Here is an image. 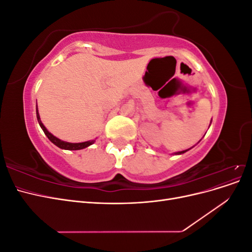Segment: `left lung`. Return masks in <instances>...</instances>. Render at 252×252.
Returning <instances> with one entry per match:
<instances>
[{
    "label": "left lung",
    "instance_id": "left-lung-1",
    "mask_svg": "<svg viewBox=\"0 0 252 252\" xmlns=\"http://www.w3.org/2000/svg\"><path fill=\"white\" fill-rule=\"evenodd\" d=\"M210 123H211V122H210ZM187 150H189V149H187ZM187 150H183V151H179V152H175V155H182V154H185V152H186Z\"/></svg>",
    "mask_w": 252,
    "mask_h": 252
}]
</instances>
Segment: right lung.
Returning a JSON list of instances; mask_svg holds the SVG:
<instances>
[{
    "label": "right lung",
    "mask_w": 252,
    "mask_h": 252,
    "mask_svg": "<svg viewBox=\"0 0 252 252\" xmlns=\"http://www.w3.org/2000/svg\"><path fill=\"white\" fill-rule=\"evenodd\" d=\"M36 119H37V122H39V124L41 126V128L43 129L44 133L47 135V138L56 145V146H58L59 148L61 149H66V150H80V149H84L86 148L88 146H90V145H93L94 143V141H87V142H83V143H68V142H64L62 140H60L58 138H56L55 135L51 134L46 127H45L42 123V121L40 119V116H39V112H37V106H36Z\"/></svg>",
    "instance_id": "right-lung-1"
}]
</instances>
